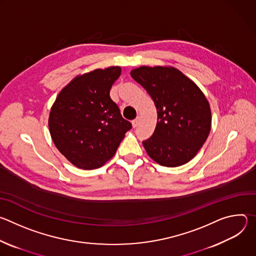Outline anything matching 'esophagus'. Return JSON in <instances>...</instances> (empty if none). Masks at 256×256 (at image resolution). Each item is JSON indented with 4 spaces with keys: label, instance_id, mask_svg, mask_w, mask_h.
I'll return each mask as SVG.
<instances>
[{
    "label": "esophagus",
    "instance_id": "1",
    "mask_svg": "<svg viewBox=\"0 0 256 256\" xmlns=\"http://www.w3.org/2000/svg\"><path fill=\"white\" fill-rule=\"evenodd\" d=\"M132 126H134V128H136L138 124H140V118H136V120H134L132 122Z\"/></svg>",
    "mask_w": 256,
    "mask_h": 256
}]
</instances>
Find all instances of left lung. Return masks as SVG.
<instances>
[{"label": "left lung", "mask_w": 256, "mask_h": 256, "mask_svg": "<svg viewBox=\"0 0 256 256\" xmlns=\"http://www.w3.org/2000/svg\"><path fill=\"white\" fill-rule=\"evenodd\" d=\"M130 75L152 97L158 112L154 134L142 140L148 155L166 167L190 161L210 130V108L204 93L174 68L140 66Z\"/></svg>", "instance_id": "obj_1"}]
</instances>
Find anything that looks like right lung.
Instances as JSON below:
<instances>
[{"mask_svg": "<svg viewBox=\"0 0 256 256\" xmlns=\"http://www.w3.org/2000/svg\"><path fill=\"white\" fill-rule=\"evenodd\" d=\"M120 72V66H110L76 77L60 92L52 107V138L58 150L79 168L104 165L132 128L109 96Z\"/></svg>", "mask_w": 256, "mask_h": 256, "instance_id": "right-lung-1", "label": "right lung"}]
</instances>
